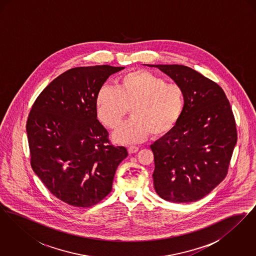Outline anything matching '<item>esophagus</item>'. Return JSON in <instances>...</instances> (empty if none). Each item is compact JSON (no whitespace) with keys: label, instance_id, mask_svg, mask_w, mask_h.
I'll return each mask as SVG.
<instances>
[{"label":"esophagus","instance_id":"obj_1","mask_svg":"<svg viewBox=\"0 0 256 256\" xmlns=\"http://www.w3.org/2000/svg\"><path fill=\"white\" fill-rule=\"evenodd\" d=\"M138 150H139V146H128V154H134V152H137Z\"/></svg>","mask_w":256,"mask_h":256}]
</instances>
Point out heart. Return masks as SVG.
Listing matches in <instances>:
<instances>
[{
	"instance_id": "heart-1",
	"label": "heart",
	"mask_w": 256,
	"mask_h": 256,
	"mask_svg": "<svg viewBox=\"0 0 256 256\" xmlns=\"http://www.w3.org/2000/svg\"><path fill=\"white\" fill-rule=\"evenodd\" d=\"M96 110L100 122L117 128L130 108L132 118L115 132V141L135 143L150 134L160 137L170 132L184 110V92L176 84L146 70L124 74L116 87L102 86L96 96Z\"/></svg>"
}]
</instances>
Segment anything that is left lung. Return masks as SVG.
Returning <instances> with one entry per match:
<instances>
[{"mask_svg":"<svg viewBox=\"0 0 256 256\" xmlns=\"http://www.w3.org/2000/svg\"><path fill=\"white\" fill-rule=\"evenodd\" d=\"M168 74L184 92V110L174 128L156 141L154 185L172 202H192L226 176L237 142L230 104L213 80L184 65H150Z\"/></svg>","mask_w":256,"mask_h":256,"instance_id":"8db88e82","label":"left lung"}]
</instances>
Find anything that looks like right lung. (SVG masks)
Masks as SVG:
<instances>
[{"instance_id":"add662e5","label":"right lung","mask_w":256,"mask_h":256,"mask_svg":"<svg viewBox=\"0 0 256 256\" xmlns=\"http://www.w3.org/2000/svg\"><path fill=\"white\" fill-rule=\"evenodd\" d=\"M124 67H76L54 78L28 117L30 165L50 192L74 207L97 204L110 194L124 146L110 143L97 119L96 96L110 74Z\"/></svg>"}]
</instances>
